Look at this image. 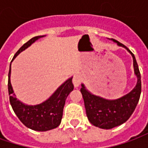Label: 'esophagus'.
Instances as JSON below:
<instances>
[{"mask_svg":"<svg viewBox=\"0 0 148 148\" xmlns=\"http://www.w3.org/2000/svg\"><path fill=\"white\" fill-rule=\"evenodd\" d=\"M81 81H82V78L79 75H74L73 77V84H74V87L79 86L81 84Z\"/></svg>","mask_w":148,"mask_h":148,"instance_id":"34e87169","label":"esophagus"}]
</instances>
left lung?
<instances>
[{
    "mask_svg": "<svg viewBox=\"0 0 148 148\" xmlns=\"http://www.w3.org/2000/svg\"><path fill=\"white\" fill-rule=\"evenodd\" d=\"M111 40L119 47L126 49L131 54L133 59L134 73L136 76L137 82L129 93L113 100L93 94L82 83L81 93L83 97L88 120L93 125L102 129H111L125 123L133 113L141 93V77L135 56L122 43L113 39Z\"/></svg>",
    "mask_w": 148,
    "mask_h": 148,
    "instance_id": "8db88e82",
    "label": "left lung"
}]
</instances>
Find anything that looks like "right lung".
Here are the masks:
<instances>
[{"mask_svg": "<svg viewBox=\"0 0 148 148\" xmlns=\"http://www.w3.org/2000/svg\"><path fill=\"white\" fill-rule=\"evenodd\" d=\"M44 36H45L33 37L24 43L15 54L12 62L20 53L29 47L36 40ZM10 77L11 64L9 66L8 83L9 101L12 108L20 121L28 128L38 132H46L58 127L61 123L66 99L71 91L74 90V85L72 83L73 77L68 78L60 86H58L49 98L35 106L24 104L16 98L12 86Z\"/></svg>", "mask_w": 148, "mask_h": 148, "instance_id": "right-lung-1", "label": "right lung"}]
</instances>
